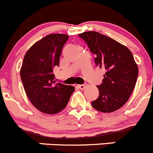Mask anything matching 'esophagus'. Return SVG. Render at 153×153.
<instances>
[{
	"instance_id": "esophagus-1",
	"label": "esophagus",
	"mask_w": 153,
	"mask_h": 153,
	"mask_svg": "<svg viewBox=\"0 0 153 153\" xmlns=\"http://www.w3.org/2000/svg\"><path fill=\"white\" fill-rule=\"evenodd\" d=\"M88 85L86 84V83H85V84H82V85H78V87L80 89H84L85 88L87 87Z\"/></svg>"
}]
</instances>
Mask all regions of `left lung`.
<instances>
[{
  "label": "left lung",
  "instance_id": "obj_1",
  "mask_svg": "<svg viewBox=\"0 0 153 153\" xmlns=\"http://www.w3.org/2000/svg\"><path fill=\"white\" fill-rule=\"evenodd\" d=\"M95 54V64L105 70L102 84L97 85L100 94L92 101L93 108L109 113L121 108L135 86L138 67L131 51L111 38L95 31L79 34Z\"/></svg>",
  "mask_w": 153,
  "mask_h": 153
}]
</instances>
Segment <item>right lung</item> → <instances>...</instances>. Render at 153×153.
I'll list each match as a JSON object with an SVG mask.
<instances>
[{
    "label": "right lung",
    "instance_id": "right-lung-1",
    "mask_svg": "<svg viewBox=\"0 0 153 153\" xmlns=\"http://www.w3.org/2000/svg\"><path fill=\"white\" fill-rule=\"evenodd\" d=\"M65 34H50L34 44L26 53L20 75L26 94L40 111L56 114L67 105L75 88L56 82L53 69L59 65Z\"/></svg>",
    "mask_w": 153,
    "mask_h": 153
}]
</instances>
